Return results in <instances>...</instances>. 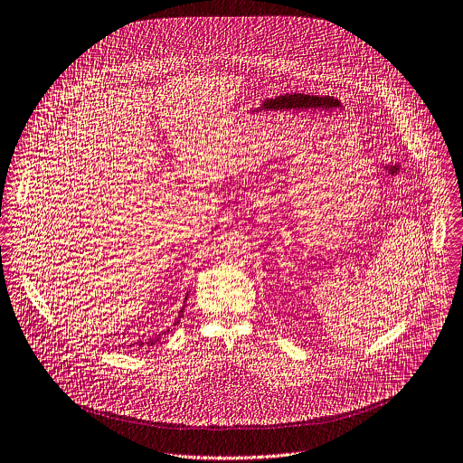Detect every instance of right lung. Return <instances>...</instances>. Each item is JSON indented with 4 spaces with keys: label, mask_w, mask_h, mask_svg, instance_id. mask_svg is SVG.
I'll list each match as a JSON object with an SVG mask.
<instances>
[{
    "label": "right lung",
    "mask_w": 463,
    "mask_h": 463,
    "mask_svg": "<svg viewBox=\"0 0 463 463\" xmlns=\"http://www.w3.org/2000/svg\"><path fill=\"white\" fill-rule=\"evenodd\" d=\"M185 300H187V297H185ZM183 313H184V306H183V307H181V311H179V317H177V318H175V324H174V326H177V324H179V322H181V317H183ZM168 331H170V329H168ZM168 331H165V333H163V335H166V333H168ZM163 335H157V336H156V338H154V340H148V342H139V347H141V345H145V344H146V345H154V344H157V342H161V338H163Z\"/></svg>",
    "instance_id": "1"
}]
</instances>
